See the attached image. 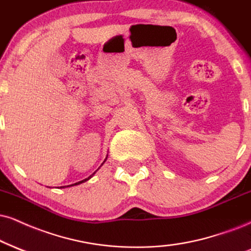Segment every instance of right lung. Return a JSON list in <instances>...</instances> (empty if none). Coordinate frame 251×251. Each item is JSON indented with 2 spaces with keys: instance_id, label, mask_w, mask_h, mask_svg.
Segmentation results:
<instances>
[{
  "instance_id": "obj_1",
  "label": "right lung",
  "mask_w": 251,
  "mask_h": 251,
  "mask_svg": "<svg viewBox=\"0 0 251 251\" xmlns=\"http://www.w3.org/2000/svg\"><path fill=\"white\" fill-rule=\"evenodd\" d=\"M107 157H108V154H107ZM107 157H106V159H104V160H103V163H104V162H106V160H107ZM103 163H102V164H101V165H103ZM98 170H99V169H98ZM98 170H97V171H98ZM97 171H95V172H97ZM95 172H94V173H93V175H92V176H89V177H88V178L83 179V180H81V181H78V182H75V184L69 185V186H74V185H79V184H82V182L87 181V180H88V179H91V178L93 177V176H94V175H95ZM69 186H60V187H61V188H63V187H69Z\"/></svg>"
}]
</instances>
